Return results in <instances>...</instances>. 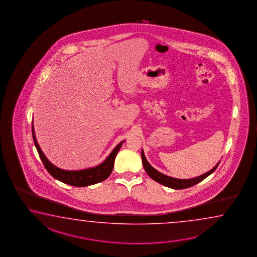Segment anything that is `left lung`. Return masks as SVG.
I'll list each match as a JSON object with an SVG mask.
<instances>
[{
    "mask_svg": "<svg viewBox=\"0 0 257 257\" xmlns=\"http://www.w3.org/2000/svg\"><path fill=\"white\" fill-rule=\"evenodd\" d=\"M141 157L143 166H144L146 172L148 174V176L158 183L162 184L166 187L174 189H188L189 187H192L194 185L199 183L200 181H202L208 176H210V174L213 173L217 167L219 166V164H220V162L218 163L214 168L210 169L209 172L203 174V175L197 177V178H190V179H178V178H171V177H168L167 175L160 173L159 171H157V169L153 168L145 157L144 151H142Z\"/></svg>",
    "mask_w": 257,
    "mask_h": 257,
    "instance_id": "left-lung-1",
    "label": "left lung"
}]
</instances>
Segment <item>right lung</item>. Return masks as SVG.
<instances>
[{"mask_svg":"<svg viewBox=\"0 0 257 257\" xmlns=\"http://www.w3.org/2000/svg\"><path fill=\"white\" fill-rule=\"evenodd\" d=\"M32 135H33V139H34L35 146L37 147L38 155L41 158L43 164L48 171V173L50 174L53 178L58 179L59 181L71 186H75V187H87V186L101 182L106 178H109L113 169L116 155L119 152L120 147L122 146V143L124 142L121 141L120 144H118L115 148L112 150V152L110 153L104 161L99 166L94 168L83 169V170L72 171V170H64L61 168H57L47 159L37 143V138L35 136L34 125H32Z\"/></svg>","mask_w":257,"mask_h":257,"instance_id":"1","label":"right lung"}]
</instances>
